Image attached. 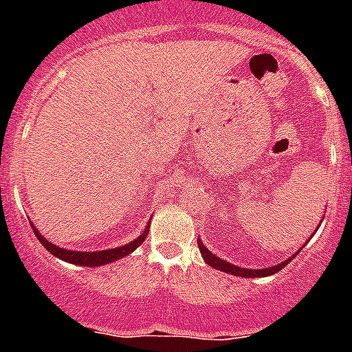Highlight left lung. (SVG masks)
Here are the masks:
<instances>
[{
    "label": "left lung",
    "instance_id": "obj_1",
    "mask_svg": "<svg viewBox=\"0 0 352 352\" xmlns=\"http://www.w3.org/2000/svg\"><path fill=\"white\" fill-rule=\"evenodd\" d=\"M197 245H199V250H201V254H203L204 261L210 264L211 268L220 270V272H223V273H231V275H236V276H245V278H259V276L275 275L276 272H280L282 268H285V266H287V264L292 261V257H294V256H292L291 259L284 261V263H280V264H276V266H272V268L248 270V268H239V266H234V264L227 263V261L217 257L214 254H211V252L208 250L206 247H204L203 241H197ZM300 250H301V248H300Z\"/></svg>",
    "mask_w": 352,
    "mask_h": 352
}]
</instances>
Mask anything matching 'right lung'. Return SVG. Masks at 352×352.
Masks as SVG:
<instances>
[{"label": "right lung", "instance_id": "1", "mask_svg": "<svg viewBox=\"0 0 352 352\" xmlns=\"http://www.w3.org/2000/svg\"><path fill=\"white\" fill-rule=\"evenodd\" d=\"M31 227H33V231H35V236L38 238L40 243L47 248L52 256L60 257V259L67 261V263H70V264L91 266V268L93 266H102V264L114 263V261H118V259H121V257H125V256H129V254H132V252L135 250V248H138L142 241H144L146 236H148V231H149L148 227H146V231L142 232L139 238H135L133 241H130V243L123 245V247L111 248V250H100V252H76V250H67V248L56 247V245H52L51 241H47V239L40 234L38 229L33 226V222H31Z\"/></svg>", "mask_w": 352, "mask_h": 352}]
</instances>
